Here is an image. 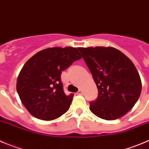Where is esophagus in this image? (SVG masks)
Returning a JSON list of instances; mask_svg holds the SVG:
<instances>
[{"mask_svg":"<svg viewBox=\"0 0 149 149\" xmlns=\"http://www.w3.org/2000/svg\"><path fill=\"white\" fill-rule=\"evenodd\" d=\"M83 93V91H82V90H79L77 92V95H82Z\"/></svg>","mask_w":149,"mask_h":149,"instance_id":"34e87169","label":"esophagus"}]
</instances>
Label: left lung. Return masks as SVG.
<instances>
[{"instance_id": "left-lung-1", "label": "left lung", "mask_w": 149, "mask_h": 149, "mask_svg": "<svg viewBox=\"0 0 149 149\" xmlns=\"http://www.w3.org/2000/svg\"><path fill=\"white\" fill-rule=\"evenodd\" d=\"M97 84L99 95L90 103L97 117L111 121L125 116L138 100L141 77L127 56L112 47H78Z\"/></svg>"}]
</instances>
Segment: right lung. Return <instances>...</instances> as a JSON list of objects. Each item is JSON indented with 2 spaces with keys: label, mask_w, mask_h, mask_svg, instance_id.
Instances as JSON below:
<instances>
[{
  "label": "right lung",
  "mask_w": 149,
  "mask_h": 149,
  "mask_svg": "<svg viewBox=\"0 0 149 149\" xmlns=\"http://www.w3.org/2000/svg\"><path fill=\"white\" fill-rule=\"evenodd\" d=\"M81 58L77 48L54 47L39 51L25 63L17 80V91L32 116L52 121L69 110L74 95L64 93L61 74Z\"/></svg>",
  "instance_id": "obj_1"
}]
</instances>
